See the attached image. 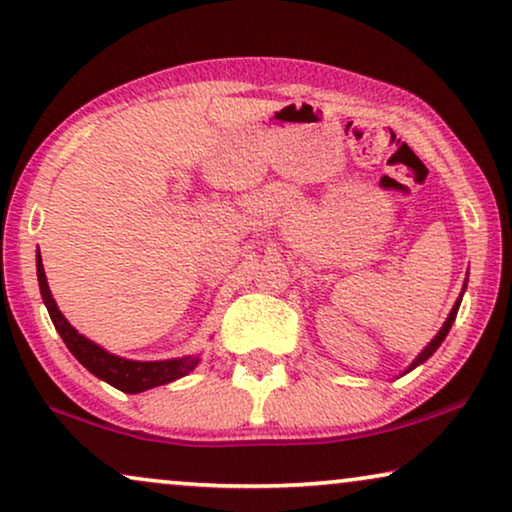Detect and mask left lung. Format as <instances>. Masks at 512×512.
Returning <instances> with one entry per match:
<instances>
[{
  "label": "left lung",
  "instance_id": "obj_1",
  "mask_svg": "<svg viewBox=\"0 0 512 512\" xmlns=\"http://www.w3.org/2000/svg\"><path fill=\"white\" fill-rule=\"evenodd\" d=\"M459 303H461V298L457 300V303H454V307H452V312H450V317H447V321H445V324H443V328H440V333L436 335V338H433V340L429 342V345H426V347H424V352H422V354H419L415 361H412V366H410L408 370H412V368H417V366H419V363H424V361H426V359H429V356H431L433 352H436V349L440 347V342H443V340H445V335H447V333H450V328H452V321H454V317H457V312H459Z\"/></svg>",
  "mask_w": 512,
  "mask_h": 512
}]
</instances>
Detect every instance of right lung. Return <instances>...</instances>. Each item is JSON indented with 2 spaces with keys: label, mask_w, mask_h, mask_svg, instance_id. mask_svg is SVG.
<instances>
[{
  "label": "right lung",
  "mask_w": 512,
  "mask_h": 512,
  "mask_svg": "<svg viewBox=\"0 0 512 512\" xmlns=\"http://www.w3.org/2000/svg\"><path fill=\"white\" fill-rule=\"evenodd\" d=\"M37 277H39V289L41 298L48 307V314H51L53 326L58 328L60 338L65 340L76 359H79L83 366H86L90 373L100 380L109 382L111 387L125 391V394H139V391H146L151 387H160V384H167L172 380H179L191 373V370L198 366V359L195 356H184V359H172V361H128L121 359V356H114L104 352L102 347H97L95 342L83 338L69 326V321L62 317V312L55 305L51 296V289H48L44 265H41V256L37 254Z\"/></svg>",
  "instance_id": "right-lung-1"
}]
</instances>
